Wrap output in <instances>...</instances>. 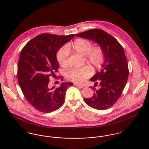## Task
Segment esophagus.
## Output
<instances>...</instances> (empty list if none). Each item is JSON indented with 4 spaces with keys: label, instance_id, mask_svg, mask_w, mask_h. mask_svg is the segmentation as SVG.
I'll return each instance as SVG.
<instances>
[{
    "label": "esophagus",
    "instance_id": "esophagus-1",
    "mask_svg": "<svg viewBox=\"0 0 149 149\" xmlns=\"http://www.w3.org/2000/svg\"><path fill=\"white\" fill-rule=\"evenodd\" d=\"M74 85H76V86H79V87H80V88H84V85H82V84H74Z\"/></svg>",
    "mask_w": 149,
    "mask_h": 149
}]
</instances>
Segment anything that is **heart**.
<instances>
[{
	"label": "heart",
	"mask_w": 149,
	"mask_h": 149,
	"mask_svg": "<svg viewBox=\"0 0 149 149\" xmlns=\"http://www.w3.org/2000/svg\"><path fill=\"white\" fill-rule=\"evenodd\" d=\"M93 44L89 40L78 38L72 44L66 47H62L57 53V60L63 67L68 65V56L69 52L85 56L86 61L95 68H99L103 63L104 55L103 49L100 47H92ZM92 73V69L89 66L74 68L66 74L67 79L73 82L83 83Z\"/></svg>",
	"instance_id": "obj_1"
}]
</instances>
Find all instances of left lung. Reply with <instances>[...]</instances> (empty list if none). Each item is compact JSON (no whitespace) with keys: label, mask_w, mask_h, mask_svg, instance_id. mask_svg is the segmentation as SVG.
<instances>
[{"label":"left lung","mask_w":149,"mask_h":149,"mask_svg":"<svg viewBox=\"0 0 149 149\" xmlns=\"http://www.w3.org/2000/svg\"><path fill=\"white\" fill-rule=\"evenodd\" d=\"M76 36L97 43L104 55L102 69L90 79L95 81V86L99 83L100 88L91 87L93 95L85 98V103L98 110L109 108L120 97L127 81L128 68L124 49L114 37L101 29H91Z\"/></svg>","instance_id":"8db88e82"}]
</instances>
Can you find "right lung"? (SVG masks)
<instances>
[{
	"instance_id": "1",
	"label": "right lung",
	"mask_w": 149,
	"mask_h": 149,
	"mask_svg": "<svg viewBox=\"0 0 149 149\" xmlns=\"http://www.w3.org/2000/svg\"><path fill=\"white\" fill-rule=\"evenodd\" d=\"M74 34L66 36L40 34L24 46L18 64V81L27 102L38 111L50 113L65 102L66 89L72 83H62L58 88L49 86V77L58 72L56 55Z\"/></svg>"
}]
</instances>
